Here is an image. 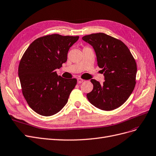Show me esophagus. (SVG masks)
I'll list each match as a JSON object with an SVG mask.
<instances>
[{
  "label": "esophagus",
  "instance_id": "1",
  "mask_svg": "<svg viewBox=\"0 0 156 156\" xmlns=\"http://www.w3.org/2000/svg\"><path fill=\"white\" fill-rule=\"evenodd\" d=\"M83 81H84V80H83V79H82V78H78V79H77V82H78V83H82Z\"/></svg>",
  "mask_w": 156,
  "mask_h": 156
}]
</instances>
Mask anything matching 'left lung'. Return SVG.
<instances>
[{
  "label": "left lung",
  "mask_w": 156,
  "mask_h": 156,
  "mask_svg": "<svg viewBox=\"0 0 156 156\" xmlns=\"http://www.w3.org/2000/svg\"><path fill=\"white\" fill-rule=\"evenodd\" d=\"M82 39L93 47L105 80L103 84L91 80L93 89L87 94L88 100L104 111L118 108L128 100L136 83L135 59L122 41L105 34H92Z\"/></svg>",
  "instance_id": "left-lung-1"
}]
</instances>
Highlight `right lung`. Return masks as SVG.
I'll return each mask as SVG.
<instances>
[{
    "label": "right lung",
    "instance_id": "obj_1",
    "mask_svg": "<svg viewBox=\"0 0 156 156\" xmlns=\"http://www.w3.org/2000/svg\"><path fill=\"white\" fill-rule=\"evenodd\" d=\"M79 36L47 35L34 41L20 61L18 74L29 106L42 116L58 113L67 103L76 78L58 76L57 69L67 60L70 47Z\"/></svg>",
    "mask_w": 156,
    "mask_h": 156
}]
</instances>
